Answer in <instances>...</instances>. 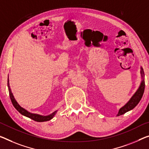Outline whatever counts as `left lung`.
I'll list each match as a JSON object with an SVG mask.
<instances>
[{
  "label": "left lung",
  "mask_w": 149,
  "mask_h": 149,
  "mask_svg": "<svg viewBox=\"0 0 149 149\" xmlns=\"http://www.w3.org/2000/svg\"><path fill=\"white\" fill-rule=\"evenodd\" d=\"M141 74L142 78H143V81H142L141 85L138 88V90L136 91V92L134 94V95L132 96L131 98L129 100V101L126 104L124 107H123L122 108H120L119 111H118V113L117 116L122 115V114H125L127 112L130 111V110L133 109L134 107H135L141 99L142 97H143L144 91H145V81H144V77H145V74H144V71L143 68L141 67Z\"/></svg>",
  "instance_id": "obj_1"
}]
</instances>
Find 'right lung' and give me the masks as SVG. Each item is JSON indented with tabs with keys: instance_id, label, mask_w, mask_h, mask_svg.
Returning <instances> with one entry per match:
<instances>
[{
	"instance_id": "obj_1",
	"label": "right lung",
	"mask_w": 149,
	"mask_h": 149,
	"mask_svg": "<svg viewBox=\"0 0 149 149\" xmlns=\"http://www.w3.org/2000/svg\"><path fill=\"white\" fill-rule=\"evenodd\" d=\"M8 91H9V95H10L11 102H12L13 106L15 107V108L17 109L20 114H22V115L26 116V117L31 118V119H33L35 121H36V122H45V121L50 120L51 119H52V118H53V116L54 115H55V114H56L57 111H54V113H52V114H49V115H48V116H42V115H40V114L29 113V112L27 111L26 110H25L24 109L22 108V107H20V105L18 104L17 100H15V97H14L12 92H11L10 86H9L8 79Z\"/></svg>"
}]
</instances>
